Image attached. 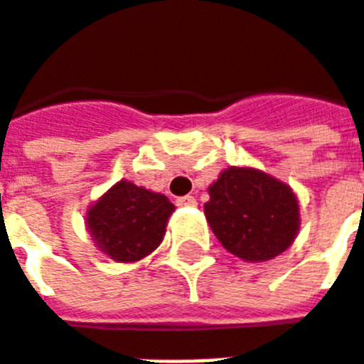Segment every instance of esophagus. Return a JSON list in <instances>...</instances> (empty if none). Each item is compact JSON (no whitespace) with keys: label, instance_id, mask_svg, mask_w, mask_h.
I'll return each mask as SVG.
<instances>
[{"label":"esophagus","instance_id":"1","mask_svg":"<svg viewBox=\"0 0 364 364\" xmlns=\"http://www.w3.org/2000/svg\"><path fill=\"white\" fill-rule=\"evenodd\" d=\"M176 205H180V207H196L198 201H196L193 196H182V198L176 199Z\"/></svg>","mask_w":364,"mask_h":364}]
</instances>
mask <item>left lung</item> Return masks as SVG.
Listing matches in <instances>:
<instances>
[{"instance_id": "1", "label": "left lung", "mask_w": 364, "mask_h": 364, "mask_svg": "<svg viewBox=\"0 0 364 364\" xmlns=\"http://www.w3.org/2000/svg\"><path fill=\"white\" fill-rule=\"evenodd\" d=\"M205 217L226 250L244 261H269L291 245L299 207L291 188L255 168L230 166L209 188Z\"/></svg>"}]
</instances>
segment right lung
<instances>
[{
    "label": "right lung",
    "mask_w": 364,
    "mask_h": 364,
    "mask_svg": "<svg viewBox=\"0 0 364 364\" xmlns=\"http://www.w3.org/2000/svg\"><path fill=\"white\" fill-rule=\"evenodd\" d=\"M172 211L166 196L122 180L90 209L88 228L105 255L130 263L161 244Z\"/></svg>",
    "instance_id": "add662e5"
}]
</instances>
